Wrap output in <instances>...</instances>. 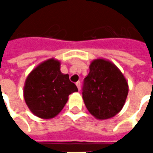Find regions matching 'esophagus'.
<instances>
[{"label":"esophagus","instance_id":"esophagus-1","mask_svg":"<svg viewBox=\"0 0 153 153\" xmlns=\"http://www.w3.org/2000/svg\"><path fill=\"white\" fill-rule=\"evenodd\" d=\"M76 85L78 90L80 91V90H81V82H76Z\"/></svg>","mask_w":153,"mask_h":153}]
</instances>
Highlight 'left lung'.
I'll use <instances>...</instances> for the list:
<instances>
[{
  "mask_svg": "<svg viewBox=\"0 0 153 153\" xmlns=\"http://www.w3.org/2000/svg\"><path fill=\"white\" fill-rule=\"evenodd\" d=\"M128 93L126 78L113 63L96 59L84 78L82 99L88 111L100 120L113 117L123 109Z\"/></svg>",
  "mask_w": 153,
  "mask_h": 153,
  "instance_id": "8db88e82",
  "label": "left lung"
}]
</instances>
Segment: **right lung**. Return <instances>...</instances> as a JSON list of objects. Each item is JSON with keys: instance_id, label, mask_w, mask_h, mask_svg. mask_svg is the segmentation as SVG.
Masks as SVG:
<instances>
[{"instance_id": "right-lung-1", "label": "right lung", "mask_w": 153, "mask_h": 153, "mask_svg": "<svg viewBox=\"0 0 153 153\" xmlns=\"http://www.w3.org/2000/svg\"><path fill=\"white\" fill-rule=\"evenodd\" d=\"M68 74L60 71V62L49 59L41 63L28 75L24 87V98L33 114L50 119L62 111L71 94L77 92Z\"/></svg>"}]
</instances>
